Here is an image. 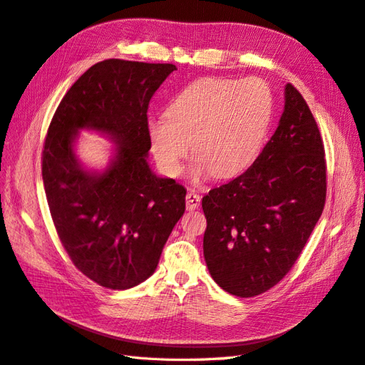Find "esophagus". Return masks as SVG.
I'll list each match as a JSON object with an SVG mask.
<instances>
[{
    "label": "esophagus",
    "instance_id": "1",
    "mask_svg": "<svg viewBox=\"0 0 365 365\" xmlns=\"http://www.w3.org/2000/svg\"><path fill=\"white\" fill-rule=\"evenodd\" d=\"M201 204V196L196 195L195 192H189L185 196V207L187 210H196Z\"/></svg>",
    "mask_w": 365,
    "mask_h": 365
}]
</instances>
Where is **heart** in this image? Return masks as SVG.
Masks as SVG:
<instances>
[{
    "label": "heart",
    "mask_w": 365,
    "mask_h": 365,
    "mask_svg": "<svg viewBox=\"0 0 365 365\" xmlns=\"http://www.w3.org/2000/svg\"><path fill=\"white\" fill-rule=\"evenodd\" d=\"M271 115V91L256 77L196 81L172 98L165 115L149 117L150 150L165 175L178 176L192 141L195 176L230 178L256 157Z\"/></svg>",
    "instance_id": "obj_1"
}]
</instances>
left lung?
I'll list each match as a JSON object with an SVG mask.
<instances>
[{
    "mask_svg": "<svg viewBox=\"0 0 365 365\" xmlns=\"http://www.w3.org/2000/svg\"><path fill=\"white\" fill-rule=\"evenodd\" d=\"M324 145L300 91L260 155L237 178L202 197L204 257L213 280L237 297L277 284L300 256L326 204Z\"/></svg>",
    "mask_w": 365,
    "mask_h": 365,
    "instance_id": "left-lung-1",
    "label": "left lung"
}]
</instances>
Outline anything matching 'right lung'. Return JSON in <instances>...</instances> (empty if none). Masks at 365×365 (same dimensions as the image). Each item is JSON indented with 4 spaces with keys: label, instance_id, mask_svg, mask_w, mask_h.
<instances>
[{
    "label": "right lung",
    "instance_id": "1",
    "mask_svg": "<svg viewBox=\"0 0 365 365\" xmlns=\"http://www.w3.org/2000/svg\"><path fill=\"white\" fill-rule=\"evenodd\" d=\"M175 70L123 59L93 65L63 96L43 141V189L61 244L77 269L108 289L150 277L184 215V187L160 178L146 161L149 102ZM82 127L119 143L103 174L86 173L75 160L72 141Z\"/></svg>",
    "mask_w": 365,
    "mask_h": 365
}]
</instances>
